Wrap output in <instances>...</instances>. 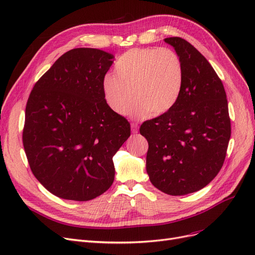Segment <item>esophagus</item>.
<instances>
[{
	"mask_svg": "<svg viewBox=\"0 0 255 255\" xmlns=\"http://www.w3.org/2000/svg\"><path fill=\"white\" fill-rule=\"evenodd\" d=\"M131 130L133 133H137L138 131V125L136 123H131Z\"/></svg>",
	"mask_w": 255,
	"mask_h": 255,
	"instance_id": "1",
	"label": "esophagus"
}]
</instances>
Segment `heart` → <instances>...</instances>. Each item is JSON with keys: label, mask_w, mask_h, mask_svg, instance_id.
<instances>
[{"label": "heart", "mask_w": 255, "mask_h": 255, "mask_svg": "<svg viewBox=\"0 0 255 255\" xmlns=\"http://www.w3.org/2000/svg\"><path fill=\"white\" fill-rule=\"evenodd\" d=\"M184 83L183 64L175 51L168 48L132 49L115 63V75H106L102 92L108 107L142 119L168 113L178 102Z\"/></svg>", "instance_id": "heart-1"}]
</instances>
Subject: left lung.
I'll return each instance as SVG.
<instances>
[{
    "instance_id": "8db88e82",
    "label": "left lung",
    "mask_w": 255,
    "mask_h": 255,
    "mask_svg": "<svg viewBox=\"0 0 255 255\" xmlns=\"http://www.w3.org/2000/svg\"><path fill=\"white\" fill-rule=\"evenodd\" d=\"M184 69L182 93L176 105L146 121L139 132L149 143L146 169L159 191L182 196L203 189L224 163L231 128L222 81L189 41L164 38Z\"/></svg>"
}]
</instances>
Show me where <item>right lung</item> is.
Masks as SVG:
<instances>
[{
    "label": "right lung",
    "mask_w": 255,
    "mask_h": 255,
    "mask_svg": "<svg viewBox=\"0 0 255 255\" xmlns=\"http://www.w3.org/2000/svg\"><path fill=\"white\" fill-rule=\"evenodd\" d=\"M114 58L99 49H73L29 96L25 152L36 179L59 198L92 200L115 180L113 157L130 136V124L103 96L102 81Z\"/></svg>",
    "instance_id": "add662e5"
}]
</instances>
